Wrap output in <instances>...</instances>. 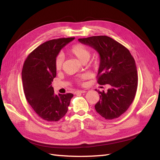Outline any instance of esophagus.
<instances>
[{
  "label": "esophagus",
  "mask_w": 160,
  "mask_h": 160,
  "mask_svg": "<svg viewBox=\"0 0 160 160\" xmlns=\"http://www.w3.org/2000/svg\"><path fill=\"white\" fill-rule=\"evenodd\" d=\"M86 91L84 90H78L77 91H76V93H84Z\"/></svg>",
  "instance_id": "34e87169"
}]
</instances>
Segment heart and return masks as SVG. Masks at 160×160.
I'll list each match as a JSON object with an SVG mask.
<instances>
[{"mask_svg":"<svg viewBox=\"0 0 160 160\" xmlns=\"http://www.w3.org/2000/svg\"><path fill=\"white\" fill-rule=\"evenodd\" d=\"M67 52L71 55L76 57L81 62H85L86 61L89 60L91 55L90 50L89 49V48L85 45L80 43L74 44V45H73L68 49ZM63 61V56L61 54H58L56 57L55 61H54V64H55V68L56 70H60L62 69ZM84 78H85V76H83L82 77V79H84Z\"/></svg>","mask_w":160,"mask_h":160,"instance_id":"heart-1","label":"heart"}]
</instances>
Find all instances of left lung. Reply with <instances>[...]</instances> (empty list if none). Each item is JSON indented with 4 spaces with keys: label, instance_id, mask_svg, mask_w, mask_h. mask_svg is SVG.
<instances>
[{
    "label": "left lung",
    "instance_id": "left-lung-1",
    "mask_svg": "<svg viewBox=\"0 0 160 160\" xmlns=\"http://www.w3.org/2000/svg\"><path fill=\"white\" fill-rule=\"evenodd\" d=\"M99 53L100 62L98 83L108 84L107 91H98L100 100L96 111L107 120L118 118L127 111L136 94L138 76L135 62L129 50L107 36L79 38Z\"/></svg>",
    "mask_w": 160,
    "mask_h": 160
}]
</instances>
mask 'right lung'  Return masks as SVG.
Returning a JSON list of instances; mask_svg holds the SVG:
<instances>
[{
  "instance_id": "add662e5",
  "label": "right lung",
  "mask_w": 160,
  "mask_h": 160,
  "mask_svg": "<svg viewBox=\"0 0 160 160\" xmlns=\"http://www.w3.org/2000/svg\"><path fill=\"white\" fill-rule=\"evenodd\" d=\"M74 38H62L44 42L30 53L24 62V93L33 111L46 121L56 122L63 118L73 96L72 93L55 95L52 82L56 76V57Z\"/></svg>"
}]
</instances>
